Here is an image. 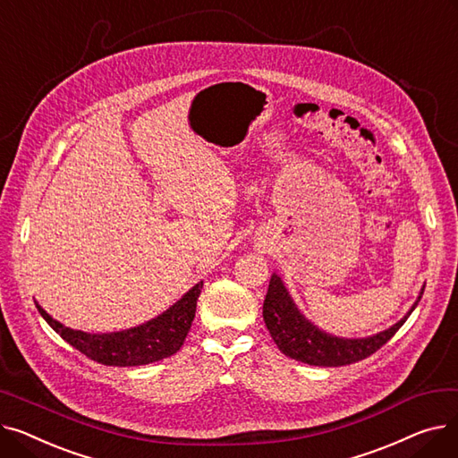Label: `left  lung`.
<instances>
[{"instance_id": "left-lung-1", "label": "left lung", "mask_w": 458, "mask_h": 458, "mask_svg": "<svg viewBox=\"0 0 458 458\" xmlns=\"http://www.w3.org/2000/svg\"><path fill=\"white\" fill-rule=\"evenodd\" d=\"M425 287L418 301L412 304L411 311L388 330H382L368 338H338V335L327 334L310 323L293 302L292 295L287 293L284 282L278 275L271 276L269 290L263 301V321L275 340L276 347L293 360L321 368H338L354 364L377 352L384 344L392 340V335L403 327V323L412 314L418 302L421 301Z\"/></svg>"}]
</instances>
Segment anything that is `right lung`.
I'll use <instances>...</instances> for the list:
<instances>
[{
  "label": "right lung",
  "mask_w": 458,
  "mask_h": 458,
  "mask_svg": "<svg viewBox=\"0 0 458 458\" xmlns=\"http://www.w3.org/2000/svg\"><path fill=\"white\" fill-rule=\"evenodd\" d=\"M204 282L192 285L191 290L166 311L148 323L139 327L107 332V334H89L83 330L68 328L55 321L46 310L38 308L40 316L46 319L64 342L83 352L87 358L104 366L130 368L157 362V360L173 356L180 351L185 342V335L195 319L197 301L200 297Z\"/></svg>",
  "instance_id": "1"
}]
</instances>
